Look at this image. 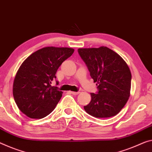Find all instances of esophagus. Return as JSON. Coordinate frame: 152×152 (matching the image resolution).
I'll list each match as a JSON object with an SVG mask.
<instances>
[{"mask_svg": "<svg viewBox=\"0 0 152 152\" xmlns=\"http://www.w3.org/2000/svg\"><path fill=\"white\" fill-rule=\"evenodd\" d=\"M71 94H73V95H77L78 94H79V92H73V91H71Z\"/></svg>", "mask_w": 152, "mask_h": 152, "instance_id": "1", "label": "esophagus"}]
</instances>
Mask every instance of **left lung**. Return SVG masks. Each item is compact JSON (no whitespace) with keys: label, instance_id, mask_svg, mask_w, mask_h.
<instances>
[{"label":"left lung","instance_id":"obj_1","mask_svg":"<svg viewBox=\"0 0 152 152\" xmlns=\"http://www.w3.org/2000/svg\"><path fill=\"white\" fill-rule=\"evenodd\" d=\"M78 52L99 88L98 94L91 93L92 99L84 109L96 118L115 116L130 95L132 76L126 62L118 53L104 46L79 48Z\"/></svg>","mask_w":152,"mask_h":152}]
</instances>
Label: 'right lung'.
Segmentation results:
<instances>
[{"mask_svg": "<svg viewBox=\"0 0 152 152\" xmlns=\"http://www.w3.org/2000/svg\"><path fill=\"white\" fill-rule=\"evenodd\" d=\"M69 48L46 47L32 53L15 75L14 100L20 110L30 118L41 119L52 113L62 95L52 86L58 69L74 52Z\"/></svg>", "mask_w": 152, "mask_h": 152, "instance_id": "right-lung-1", "label": "right lung"}]
</instances>
